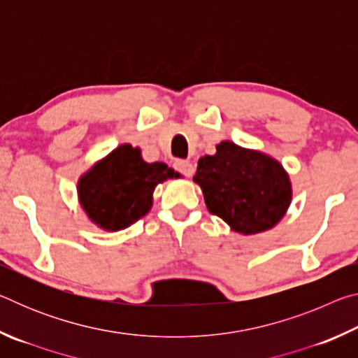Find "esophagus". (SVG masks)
<instances>
[{"mask_svg":"<svg viewBox=\"0 0 358 358\" xmlns=\"http://www.w3.org/2000/svg\"><path fill=\"white\" fill-rule=\"evenodd\" d=\"M173 169L177 172H180L181 175H185V177H192L194 173V166L191 164L189 161H183V159H177L173 164Z\"/></svg>","mask_w":358,"mask_h":358,"instance_id":"esophagus-1","label":"esophagus"}]
</instances>
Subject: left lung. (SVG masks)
Returning a JSON list of instances; mask_svg holds the SVG:
<instances>
[{
    "label": "left lung",
    "instance_id": "left-lung-1",
    "mask_svg": "<svg viewBox=\"0 0 358 358\" xmlns=\"http://www.w3.org/2000/svg\"><path fill=\"white\" fill-rule=\"evenodd\" d=\"M194 181L202 187L210 213L245 235L273 227L292 199L280 162L227 141L217 145L215 156L199 159Z\"/></svg>",
    "mask_w": 358,
    "mask_h": 358
}]
</instances>
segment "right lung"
Wrapping results in <instances>:
<instances>
[{
    "label": "right lung",
    "instance_id": "right-lung-1",
    "mask_svg": "<svg viewBox=\"0 0 358 358\" xmlns=\"http://www.w3.org/2000/svg\"><path fill=\"white\" fill-rule=\"evenodd\" d=\"M178 173L164 162L147 164L141 150L121 145L78 181V197L90 220L106 230H121L151 208L155 186Z\"/></svg>",
    "mask_w": 358,
    "mask_h": 358
}]
</instances>
